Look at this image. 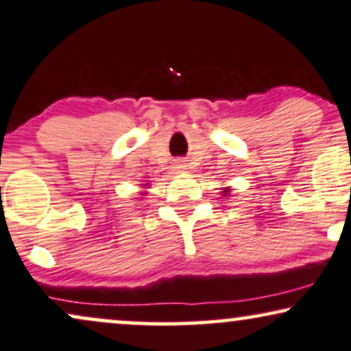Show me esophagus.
Listing matches in <instances>:
<instances>
[{
  "instance_id": "34e87169",
  "label": "esophagus",
  "mask_w": 351,
  "mask_h": 351,
  "mask_svg": "<svg viewBox=\"0 0 351 351\" xmlns=\"http://www.w3.org/2000/svg\"><path fill=\"white\" fill-rule=\"evenodd\" d=\"M174 169H176V171H179V172H184L185 169H187V166H185V161H184V159H179V161H176V164H174Z\"/></svg>"
}]
</instances>
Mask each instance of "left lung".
<instances>
[{"instance_id": "obj_1", "label": "left lung", "mask_w": 351, "mask_h": 351, "mask_svg": "<svg viewBox=\"0 0 351 351\" xmlns=\"http://www.w3.org/2000/svg\"><path fill=\"white\" fill-rule=\"evenodd\" d=\"M221 190H223V192H221L223 195H228V193L231 192V187H224V189H221Z\"/></svg>"}]
</instances>
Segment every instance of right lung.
Returning a JSON list of instances; mask_svg holds the SVG:
<instances>
[{
  "instance_id": "obj_1",
  "label": "right lung",
  "mask_w": 351,
  "mask_h": 351,
  "mask_svg": "<svg viewBox=\"0 0 351 351\" xmlns=\"http://www.w3.org/2000/svg\"><path fill=\"white\" fill-rule=\"evenodd\" d=\"M143 195H145V193H143Z\"/></svg>"
}]
</instances>
